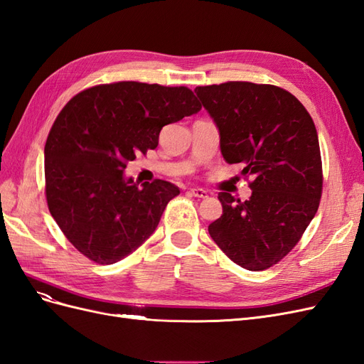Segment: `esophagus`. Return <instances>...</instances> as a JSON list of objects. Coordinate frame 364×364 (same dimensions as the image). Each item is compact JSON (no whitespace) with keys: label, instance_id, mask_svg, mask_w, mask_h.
<instances>
[{"label":"esophagus","instance_id":"34e87169","mask_svg":"<svg viewBox=\"0 0 364 364\" xmlns=\"http://www.w3.org/2000/svg\"><path fill=\"white\" fill-rule=\"evenodd\" d=\"M190 194L194 196V197H199V199H206V197H208V191L203 190V188H197V186H194V188H190Z\"/></svg>","mask_w":364,"mask_h":364}]
</instances>
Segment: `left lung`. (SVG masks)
I'll return each mask as SVG.
<instances>
[{
  "label": "left lung",
  "instance_id": "obj_1",
  "mask_svg": "<svg viewBox=\"0 0 364 364\" xmlns=\"http://www.w3.org/2000/svg\"><path fill=\"white\" fill-rule=\"evenodd\" d=\"M194 92L214 119L228 164L253 178L241 202L220 193L223 214L208 226L228 258L243 269L272 267L297 245L322 196V159L313 118L294 95L273 85L228 82Z\"/></svg>",
  "mask_w": 364,
  "mask_h": 364
}]
</instances>
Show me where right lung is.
I'll list each match as a JSON object with an SVG mask.
<instances>
[{"label":"right lung","mask_w":364,"mask_h":364,"mask_svg":"<svg viewBox=\"0 0 364 364\" xmlns=\"http://www.w3.org/2000/svg\"><path fill=\"white\" fill-rule=\"evenodd\" d=\"M202 109L185 86L118 82L90 87L67 103L50 130L48 209L70 243L98 264H114L155 232L181 191L167 181L138 183L127 162L156 149L164 126Z\"/></svg>","instance_id":"1"}]
</instances>
